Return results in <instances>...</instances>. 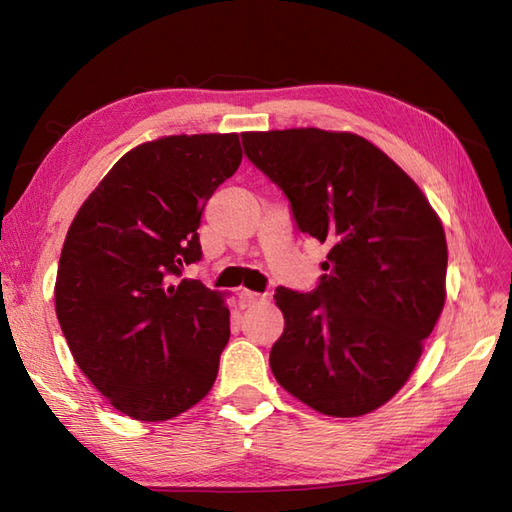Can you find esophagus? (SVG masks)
Listing matches in <instances>:
<instances>
[{"label": "esophagus", "mask_w": 512, "mask_h": 512, "mask_svg": "<svg viewBox=\"0 0 512 512\" xmlns=\"http://www.w3.org/2000/svg\"><path fill=\"white\" fill-rule=\"evenodd\" d=\"M265 299H267V295H260V293L247 291V289H241V291H239V304H241L243 308H249V306H254V304L265 302Z\"/></svg>", "instance_id": "1"}]
</instances>
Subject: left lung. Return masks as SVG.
I'll list each match as a JSON object with an SVG mask.
<instances>
[{
    "mask_svg": "<svg viewBox=\"0 0 512 512\" xmlns=\"http://www.w3.org/2000/svg\"><path fill=\"white\" fill-rule=\"evenodd\" d=\"M245 156L289 197L297 228L330 243L315 291L278 286L284 332L269 365L330 417H360L402 389L445 304L441 219L406 173L352 132H243Z\"/></svg>",
    "mask_w": 512,
    "mask_h": 512,
    "instance_id": "left-lung-1",
    "label": "left lung"
}]
</instances>
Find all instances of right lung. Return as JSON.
I'll return each instance as SVG.
<instances>
[{"label":"right lung","mask_w":512,"mask_h":512,"mask_svg":"<svg viewBox=\"0 0 512 512\" xmlns=\"http://www.w3.org/2000/svg\"><path fill=\"white\" fill-rule=\"evenodd\" d=\"M243 160L239 134H178L121 156L62 245L56 315L78 367L119 413L167 421L213 389L223 295L180 280L202 258L204 206Z\"/></svg>","instance_id":"add662e5"}]
</instances>
